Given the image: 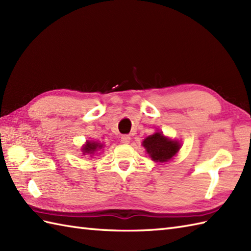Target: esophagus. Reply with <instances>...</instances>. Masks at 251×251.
<instances>
[{"mask_svg":"<svg viewBox=\"0 0 251 251\" xmlns=\"http://www.w3.org/2000/svg\"><path fill=\"white\" fill-rule=\"evenodd\" d=\"M130 141V137L128 135H124L121 137V142L122 143H129Z\"/></svg>","mask_w":251,"mask_h":251,"instance_id":"1","label":"esophagus"}]
</instances>
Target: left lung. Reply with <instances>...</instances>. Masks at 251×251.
Returning a JSON list of instances; mask_svg holds the SVG:
<instances>
[{"label":"left lung","instance_id":"1","mask_svg":"<svg viewBox=\"0 0 251 251\" xmlns=\"http://www.w3.org/2000/svg\"><path fill=\"white\" fill-rule=\"evenodd\" d=\"M142 143L153 161L161 163L168 162L177 154L180 149L178 141L169 140L161 132H155L154 135L149 136Z\"/></svg>","mask_w":251,"mask_h":251}]
</instances>
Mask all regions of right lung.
I'll return each instance as SVG.
<instances>
[{
    "label": "right lung",
    "instance_id": "right-lung-1",
    "mask_svg": "<svg viewBox=\"0 0 251 251\" xmlns=\"http://www.w3.org/2000/svg\"><path fill=\"white\" fill-rule=\"evenodd\" d=\"M102 148V146L99 145L97 142H87L86 146L83 147V152L84 154L87 153V154H93L96 150H98V149Z\"/></svg>",
    "mask_w": 251,
    "mask_h": 251
}]
</instances>
